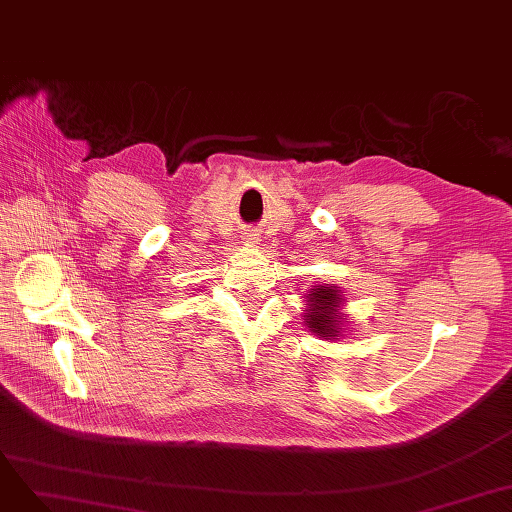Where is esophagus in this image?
Returning <instances> with one entry per match:
<instances>
[{
	"mask_svg": "<svg viewBox=\"0 0 512 512\" xmlns=\"http://www.w3.org/2000/svg\"><path fill=\"white\" fill-rule=\"evenodd\" d=\"M246 242H249V244H259V238H257V236H251Z\"/></svg>",
	"mask_w": 512,
	"mask_h": 512,
	"instance_id": "34e87169",
	"label": "esophagus"
}]
</instances>
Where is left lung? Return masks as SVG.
Here are the masks:
<instances>
[{"mask_svg":"<svg viewBox=\"0 0 512 512\" xmlns=\"http://www.w3.org/2000/svg\"><path fill=\"white\" fill-rule=\"evenodd\" d=\"M304 301V325L308 331H312V335L335 342V339L346 333L350 318L344 314L346 297L342 289L331 285H316L308 289Z\"/></svg>","mask_w":512,"mask_h":512,"instance_id":"obj_1","label":"left lung"}]
</instances>
